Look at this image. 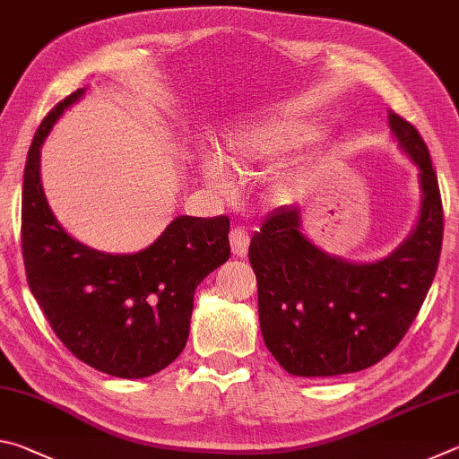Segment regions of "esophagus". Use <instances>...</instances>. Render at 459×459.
<instances>
[{
  "label": "esophagus",
  "instance_id": "1",
  "mask_svg": "<svg viewBox=\"0 0 459 459\" xmlns=\"http://www.w3.org/2000/svg\"><path fill=\"white\" fill-rule=\"evenodd\" d=\"M248 245H251V235H248V230L245 227H235L230 230V247L237 257H245Z\"/></svg>",
  "mask_w": 459,
  "mask_h": 459
}]
</instances>
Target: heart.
Segmentation results:
<instances>
[{
    "instance_id": "1",
    "label": "heart",
    "mask_w": 459,
    "mask_h": 459,
    "mask_svg": "<svg viewBox=\"0 0 459 459\" xmlns=\"http://www.w3.org/2000/svg\"><path fill=\"white\" fill-rule=\"evenodd\" d=\"M316 139V131L295 121H273L237 129L224 137L219 147V158L224 166L237 172L269 164L301 150ZM206 182L219 190H229L230 178L219 161H206L202 168Z\"/></svg>"
}]
</instances>
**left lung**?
Segmentation results:
<instances>
[{
  "label": "left lung",
  "instance_id": "1",
  "mask_svg": "<svg viewBox=\"0 0 459 459\" xmlns=\"http://www.w3.org/2000/svg\"><path fill=\"white\" fill-rule=\"evenodd\" d=\"M388 127L417 164L423 190L417 229L397 251L375 263L330 257L301 235L295 206L277 208L251 238L263 340L290 375L336 377L383 360L433 283L444 240L437 174L407 119L388 111Z\"/></svg>",
  "mask_w": 459,
  "mask_h": 459
}]
</instances>
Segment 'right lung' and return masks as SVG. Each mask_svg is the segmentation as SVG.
<instances>
[{
	"instance_id": "right-lung-1",
	"label": "right lung",
	"mask_w": 459,
	"mask_h": 459,
	"mask_svg": "<svg viewBox=\"0 0 459 459\" xmlns=\"http://www.w3.org/2000/svg\"><path fill=\"white\" fill-rule=\"evenodd\" d=\"M74 91L46 115L22 186V253L30 291L76 359L119 378L152 377L184 351L194 290L230 257L229 216H178L134 255H108L66 235L40 182V147Z\"/></svg>"
}]
</instances>
